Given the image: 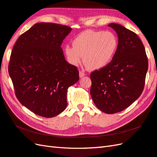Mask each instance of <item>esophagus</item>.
<instances>
[{"mask_svg": "<svg viewBox=\"0 0 157 157\" xmlns=\"http://www.w3.org/2000/svg\"><path fill=\"white\" fill-rule=\"evenodd\" d=\"M85 76V72H82V71H80L79 72V77L80 78H82L83 76Z\"/></svg>", "mask_w": 157, "mask_h": 157, "instance_id": "esophagus-1", "label": "esophagus"}]
</instances>
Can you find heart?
I'll return each instance as SVG.
<instances>
[{
  "label": "heart",
  "mask_w": 157,
  "mask_h": 157,
  "mask_svg": "<svg viewBox=\"0 0 157 157\" xmlns=\"http://www.w3.org/2000/svg\"><path fill=\"white\" fill-rule=\"evenodd\" d=\"M118 41L113 32L86 30L72 40V46L66 45L64 52L72 66L82 60L89 70H99L111 62L117 51Z\"/></svg>",
  "instance_id": "b5f03b06"
}]
</instances>
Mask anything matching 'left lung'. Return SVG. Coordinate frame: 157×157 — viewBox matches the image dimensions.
Returning a JSON list of instances; mask_svg holds the SVG:
<instances>
[{
  "label": "left lung",
  "mask_w": 157,
  "mask_h": 157,
  "mask_svg": "<svg viewBox=\"0 0 157 157\" xmlns=\"http://www.w3.org/2000/svg\"><path fill=\"white\" fill-rule=\"evenodd\" d=\"M117 34L118 45L107 66L90 74V95L97 107L106 114L124 110L139 98L144 86L148 59L137 34L117 23L108 25Z\"/></svg>",
  "instance_id": "left-lung-1"
}]
</instances>
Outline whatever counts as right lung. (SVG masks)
<instances>
[{
  "label": "right lung",
  "instance_id": "add662e5",
  "mask_svg": "<svg viewBox=\"0 0 157 157\" xmlns=\"http://www.w3.org/2000/svg\"><path fill=\"white\" fill-rule=\"evenodd\" d=\"M69 26L39 22L19 36L11 52L9 73L21 104L38 115L51 118L67 106L68 88L79 80L61 44Z\"/></svg>",
  "mask_w": 157,
  "mask_h": 157
}]
</instances>
